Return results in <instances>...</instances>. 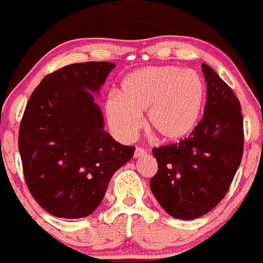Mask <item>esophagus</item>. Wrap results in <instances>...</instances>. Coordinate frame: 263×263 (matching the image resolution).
<instances>
[{
    "label": "esophagus",
    "instance_id": "obj_1",
    "mask_svg": "<svg viewBox=\"0 0 263 263\" xmlns=\"http://www.w3.org/2000/svg\"><path fill=\"white\" fill-rule=\"evenodd\" d=\"M147 154V151L144 149V148L142 147H137L135 148V153H134V157L135 158H139V157H143Z\"/></svg>",
    "mask_w": 263,
    "mask_h": 263
}]
</instances>
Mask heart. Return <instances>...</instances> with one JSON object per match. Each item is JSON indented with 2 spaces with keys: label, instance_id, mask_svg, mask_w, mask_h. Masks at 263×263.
Returning <instances> with one entry per match:
<instances>
[{
  "label": "heart",
  "instance_id": "1",
  "mask_svg": "<svg viewBox=\"0 0 263 263\" xmlns=\"http://www.w3.org/2000/svg\"><path fill=\"white\" fill-rule=\"evenodd\" d=\"M206 86L196 71L177 66H152L132 72L119 95L106 100L112 130L123 139L135 137L147 111L148 129L162 140L173 142L194 130L204 109Z\"/></svg>",
  "mask_w": 263,
  "mask_h": 263
}]
</instances>
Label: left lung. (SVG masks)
I'll return each instance as SVG.
<instances>
[{"label":"left lung","mask_w":263,"mask_h":263,"mask_svg":"<svg viewBox=\"0 0 263 263\" xmlns=\"http://www.w3.org/2000/svg\"><path fill=\"white\" fill-rule=\"evenodd\" d=\"M204 116L189 138L153 148L158 171L151 190L173 218L196 219L215 208L228 192L245 145L243 115L233 90L208 64Z\"/></svg>","instance_id":"left-lung-1"}]
</instances>
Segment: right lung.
I'll return each mask as SVG.
<instances>
[{"mask_svg": "<svg viewBox=\"0 0 263 263\" xmlns=\"http://www.w3.org/2000/svg\"><path fill=\"white\" fill-rule=\"evenodd\" d=\"M115 68L85 62L45 76L26 104L18 151L26 186L35 201L58 218H85L105 196L112 175L135 148L104 130L92 92Z\"/></svg>", "mask_w": 263, "mask_h": 263, "instance_id": "add662e5", "label": "right lung"}]
</instances>
